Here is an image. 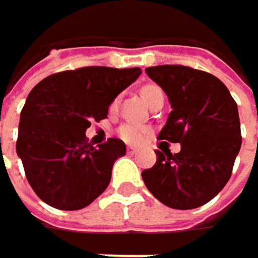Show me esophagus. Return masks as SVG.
<instances>
[{
    "mask_svg": "<svg viewBox=\"0 0 258 258\" xmlns=\"http://www.w3.org/2000/svg\"><path fill=\"white\" fill-rule=\"evenodd\" d=\"M137 151H139V149L134 148V146H127V152H128V154H136Z\"/></svg>",
    "mask_w": 258,
    "mask_h": 258,
    "instance_id": "34e87169",
    "label": "esophagus"
}]
</instances>
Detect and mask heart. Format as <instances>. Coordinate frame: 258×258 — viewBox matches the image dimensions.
<instances>
[{"mask_svg":"<svg viewBox=\"0 0 258 258\" xmlns=\"http://www.w3.org/2000/svg\"><path fill=\"white\" fill-rule=\"evenodd\" d=\"M143 100L149 104L157 95L163 94L161 88L157 86V85H145L140 91ZM118 107V98H115L110 104V109L115 110ZM118 134L122 140H125L127 143H137L140 142L145 134H146V127L140 125V124H136V122H127V124H122L119 130H118Z\"/></svg>","mask_w":258,"mask_h":258,"instance_id":"b5f03b06","label":"heart"}]
</instances>
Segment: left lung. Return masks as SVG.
I'll use <instances>...</instances> for the list:
<instances>
[{"label": "left lung", "instance_id": "8db88e82", "mask_svg": "<svg viewBox=\"0 0 258 258\" xmlns=\"http://www.w3.org/2000/svg\"><path fill=\"white\" fill-rule=\"evenodd\" d=\"M146 75L167 94L172 112L160 140L180 151H157L154 167L142 172L146 188L163 205L194 209L229 182L242 137L237 104L218 78L185 66L148 67Z\"/></svg>", "mask_w": 258, "mask_h": 258}]
</instances>
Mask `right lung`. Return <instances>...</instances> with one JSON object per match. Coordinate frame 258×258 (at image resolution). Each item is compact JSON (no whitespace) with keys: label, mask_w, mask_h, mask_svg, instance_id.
<instances>
[{"label":"right lung","mask_w":258,"mask_h":258,"mask_svg":"<svg viewBox=\"0 0 258 258\" xmlns=\"http://www.w3.org/2000/svg\"><path fill=\"white\" fill-rule=\"evenodd\" d=\"M140 73L139 67H82L50 75L32 88L21 112L16 152L44 203L78 211L107 188L125 143L112 137L94 148L85 131L107 118L112 101Z\"/></svg>","instance_id":"add662e5"}]
</instances>
